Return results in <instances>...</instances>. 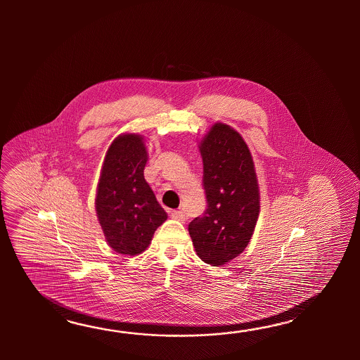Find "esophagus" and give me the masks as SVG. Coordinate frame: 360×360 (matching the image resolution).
I'll use <instances>...</instances> for the list:
<instances>
[{"mask_svg":"<svg viewBox=\"0 0 360 360\" xmlns=\"http://www.w3.org/2000/svg\"><path fill=\"white\" fill-rule=\"evenodd\" d=\"M171 217L174 220H177V221H184L185 220V214H184L183 211H172L171 212Z\"/></svg>","mask_w":360,"mask_h":360,"instance_id":"obj_1","label":"esophagus"}]
</instances>
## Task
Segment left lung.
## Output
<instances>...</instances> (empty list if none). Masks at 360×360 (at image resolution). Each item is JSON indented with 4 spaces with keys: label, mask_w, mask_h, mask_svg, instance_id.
Listing matches in <instances>:
<instances>
[{
    "label": "left lung",
    "mask_w": 360,
    "mask_h": 360,
    "mask_svg": "<svg viewBox=\"0 0 360 360\" xmlns=\"http://www.w3.org/2000/svg\"><path fill=\"white\" fill-rule=\"evenodd\" d=\"M207 208L189 224L195 252L212 266L245 251L260 214V193L252 155L243 138L214 123L200 140Z\"/></svg>",
    "instance_id": "1"
}]
</instances>
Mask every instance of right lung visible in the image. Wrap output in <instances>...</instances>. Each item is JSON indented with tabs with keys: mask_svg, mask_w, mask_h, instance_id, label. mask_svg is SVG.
Instances as JSON below:
<instances>
[{
	"mask_svg": "<svg viewBox=\"0 0 360 360\" xmlns=\"http://www.w3.org/2000/svg\"><path fill=\"white\" fill-rule=\"evenodd\" d=\"M148 161L144 138L123 134L108 148L101 167L95 208L108 245L135 256L150 245L154 231L167 220L144 179Z\"/></svg>",
	"mask_w": 360,
	"mask_h": 360,
	"instance_id": "right-lung-1",
	"label": "right lung"
}]
</instances>
